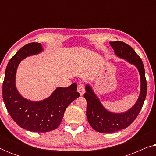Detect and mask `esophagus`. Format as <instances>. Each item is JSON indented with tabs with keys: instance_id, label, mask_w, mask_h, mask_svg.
<instances>
[{
	"instance_id": "obj_1",
	"label": "esophagus",
	"mask_w": 156,
	"mask_h": 156,
	"mask_svg": "<svg viewBox=\"0 0 156 156\" xmlns=\"http://www.w3.org/2000/svg\"><path fill=\"white\" fill-rule=\"evenodd\" d=\"M77 91H78V92L80 93V96H82L83 94H84V86H83V84H78Z\"/></svg>"
}]
</instances>
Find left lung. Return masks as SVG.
<instances>
[{"instance_id": "8db88e82", "label": "left lung", "mask_w": 156, "mask_h": 156, "mask_svg": "<svg viewBox=\"0 0 156 156\" xmlns=\"http://www.w3.org/2000/svg\"><path fill=\"white\" fill-rule=\"evenodd\" d=\"M114 54L137 68L140 79V94L137 101L129 109L115 113L106 109L89 84L85 87L84 97L87 100V117L94 130L100 133H109L127 128L136 119L142 108L147 93V83L143 62L133 49L121 41L110 42Z\"/></svg>"}]
</instances>
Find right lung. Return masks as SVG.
Instances as JSON below:
<instances>
[{
	"mask_svg": "<svg viewBox=\"0 0 156 156\" xmlns=\"http://www.w3.org/2000/svg\"><path fill=\"white\" fill-rule=\"evenodd\" d=\"M42 44L32 42L23 46L8 62L3 84V99L8 113L23 129L33 132H48L60 124L67 106L80 97L76 83L57 87L50 97L40 101L23 97L16 87V72L21 61L43 52Z\"/></svg>",
	"mask_w": 156,
	"mask_h": 156,
	"instance_id": "obj_1",
	"label": "right lung"
}]
</instances>
